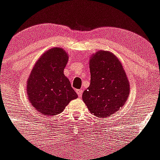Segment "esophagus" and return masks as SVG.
I'll list each match as a JSON object with an SVG mask.
<instances>
[{"label": "esophagus", "mask_w": 160, "mask_h": 160, "mask_svg": "<svg viewBox=\"0 0 160 160\" xmlns=\"http://www.w3.org/2000/svg\"><path fill=\"white\" fill-rule=\"evenodd\" d=\"M77 93L79 97H82V93H83V90H77Z\"/></svg>", "instance_id": "obj_1"}]
</instances>
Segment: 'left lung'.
Returning <instances> with one entry per match:
<instances>
[{"mask_svg": "<svg viewBox=\"0 0 160 160\" xmlns=\"http://www.w3.org/2000/svg\"><path fill=\"white\" fill-rule=\"evenodd\" d=\"M90 84L82 98L92 114L107 117L120 110L129 95V83L119 59L98 50L90 58Z\"/></svg>", "mask_w": 160, "mask_h": 160, "instance_id": "1", "label": "left lung"}]
</instances>
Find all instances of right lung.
<instances>
[{
    "mask_svg": "<svg viewBox=\"0 0 160 160\" xmlns=\"http://www.w3.org/2000/svg\"><path fill=\"white\" fill-rule=\"evenodd\" d=\"M68 59L63 49L51 48L38 59L28 77V99L32 107L43 115H58L70 100L77 98L70 80L63 73Z\"/></svg>",
    "mask_w": 160,
    "mask_h": 160,
    "instance_id": "1",
    "label": "right lung"
}]
</instances>
